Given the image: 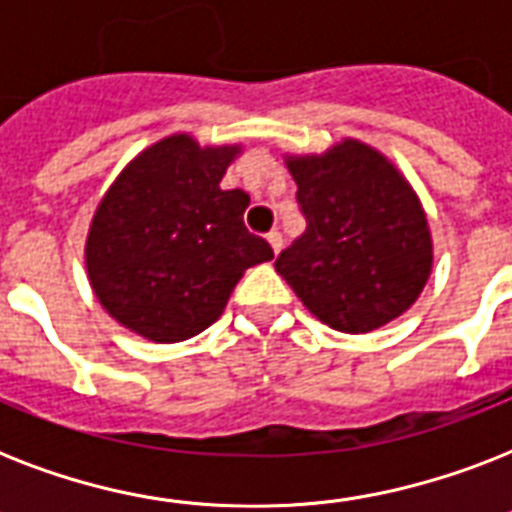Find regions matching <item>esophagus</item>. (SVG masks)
I'll list each match as a JSON object with an SVG mask.
<instances>
[{
    "label": "esophagus",
    "mask_w": 512,
    "mask_h": 512,
    "mask_svg": "<svg viewBox=\"0 0 512 512\" xmlns=\"http://www.w3.org/2000/svg\"><path fill=\"white\" fill-rule=\"evenodd\" d=\"M268 244H271V249L279 255L281 247H284V239H281V233L279 231H271L268 233Z\"/></svg>",
    "instance_id": "34e87169"
}]
</instances>
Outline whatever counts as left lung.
Instances as JSON below:
<instances>
[{"mask_svg":"<svg viewBox=\"0 0 512 512\" xmlns=\"http://www.w3.org/2000/svg\"><path fill=\"white\" fill-rule=\"evenodd\" d=\"M305 233L276 271L319 321L364 335L398 319L433 268L425 209L406 177L358 140L321 156H287Z\"/></svg>","mask_w":512,"mask_h":512,"instance_id":"left-lung-1","label":"left lung"}]
</instances>
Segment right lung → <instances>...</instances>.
<instances>
[{
  "mask_svg": "<svg viewBox=\"0 0 512 512\" xmlns=\"http://www.w3.org/2000/svg\"><path fill=\"white\" fill-rule=\"evenodd\" d=\"M239 146L170 135L138 154L100 199L87 233V276L122 327L154 342L199 335L247 268L273 260L244 225L249 196L223 191Z\"/></svg>",
  "mask_w": 512,
  "mask_h": 512,
  "instance_id": "add662e5",
  "label": "right lung"
}]
</instances>
